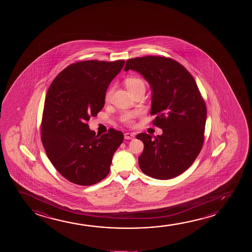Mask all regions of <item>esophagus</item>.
Here are the masks:
<instances>
[{
	"label": "esophagus",
	"mask_w": 252,
	"mask_h": 252,
	"mask_svg": "<svg viewBox=\"0 0 252 252\" xmlns=\"http://www.w3.org/2000/svg\"><path fill=\"white\" fill-rule=\"evenodd\" d=\"M124 137L126 139H132V138H134L135 135L133 133H131V132H126L124 134Z\"/></svg>",
	"instance_id": "esophagus-1"
}]
</instances>
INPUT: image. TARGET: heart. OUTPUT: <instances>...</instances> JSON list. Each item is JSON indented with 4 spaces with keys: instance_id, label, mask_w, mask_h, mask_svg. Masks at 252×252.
<instances>
[{
    "instance_id": "obj_1",
    "label": "heart",
    "mask_w": 252,
    "mask_h": 252,
    "mask_svg": "<svg viewBox=\"0 0 252 252\" xmlns=\"http://www.w3.org/2000/svg\"><path fill=\"white\" fill-rule=\"evenodd\" d=\"M126 85L127 87V89L130 92L137 90L138 88H141V87L145 88L144 81L141 78L137 77V76H131V77L126 78ZM112 92H113V88H110V89L107 90L106 94H105V100H108L110 99ZM138 113H126V114H123L121 115L120 120L126 126H133L135 125V120H136V118L138 117Z\"/></svg>"
}]
</instances>
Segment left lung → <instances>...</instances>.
<instances>
[{"mask_svg":"<svg viewBox=\"0 0 252 252\" xmlns=\"http://www.w3.org/2000/svg\"><path fill=\"white\" fill-rule=\"evenodd\" d=\"M136 70L152 90V124L162 135L139 133L144 143L138 157L145 175L168 180L183 174L193 164L203 146L207 107L195 80L176 60L161 56L128 59L125 70Z\"/></svg>","mask_w":252,"mask_h":252,"instance_id":"left-lung-1","label":"left lung"}]
</instances>
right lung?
<instances>
[{
  "label": "right lung",
  "instance_id": "add662e5",
  "mask_svg": "<svg viewBox=\"0 0 252 252\" xmlns=\"http://www.w3.org/2000/svg\"><path fill=\"white\" fill-rule=\"evenodd\" d=\"M124 63V60L74 63L50 85L40 126L42 144L52 165L70 183L90 186L109 174L124 135L114 128L95 135L87 122L103 108L107 87Z\"/></svg>",
  "mask_w": 252,
  "mask_h": 252
}]
</instances>
